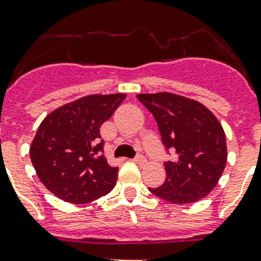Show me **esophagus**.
I'll return each mask as SVG.
<instances>
[{"mask_svg":"<svg viewBox=\"0 0 261 261\" xmlns=\"http://www.w3.org/2000/svg\"><path fill=\"white\" fill-rule=\"evenodd\" d=\"M134 161H135V163H137V164H139V165H142V164L146 163V159H145V155L138 154V155H137V157H135V159H134Z\"/></svg>","mask_w":261,"mask_h":261,"instance_id":"1","label":"esophagus"}]
</instances>
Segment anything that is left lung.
<instances>
[{
  "label": "left lung",
  "instance_id": "1",
  "mask_svg": "<svg viewBox=\"0 0 261 261\" xmlns=\"http://www.w3.org/2000/svg\"><path fill=\"white\" fill-rule=\"evenodd\" d=\"M150 111L167 150L174 153L165 163L163 186L149 188L155 196L187 204L206 198L214 190L226 165V137L221 123L202 102L180 94H137Z\"/></svg>",
  "mask_w": 261,
  "mask_h": 261
}]
</instances>
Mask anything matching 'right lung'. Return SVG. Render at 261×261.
I'll return each instance as SVG.
<instances>
[{
  "label": "right lung",
  "mask_w": 261,
  "mask_h": 261,
  "mask_svg": "<svg viewBox=\"0 0 261 261\" xmlns=\"http://www.w3.org/2000/svg\"><path fill=\"white\" fill-rule=\"evenodd\" d=\"M124 98V93L90 94L43 119L30 155L40 181L57 198L84 204L114 188L118 168L108 165L102 154L100 127Z\"/></svg>",
  "instance_id": "add662e5"
}]
</instances>
